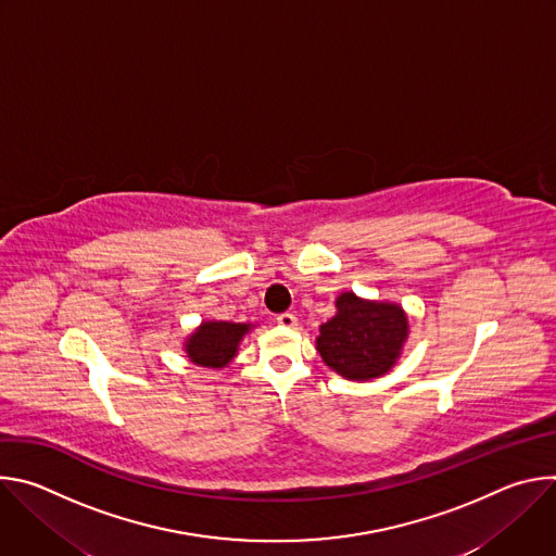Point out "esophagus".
<instances>
[{
	"label": "esophagus",
	"instance_id": "1",
	"mask_svg": "<svg viewBox=\"0 0 556 556\" xmlns=\"http://www.w3.org/2000/svg\"><path fill=\"white\" fill-rule=\"evenodd\" d=\"M277 324L283 328H294L296 326V316L292 312H283L277 316Z\"/></svg>",
	"mask_w": 556,
	"mask_h": 556
}]
</instances>
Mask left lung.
<instances>
[{
	"instance_id": "obj_1",
	"label": "left lung",
	"mask_w": 556,
	"mask_h": 556,
	"mask_svg": "<svg viewBox=\"0 0 556 556\" xmlns=\"http://www.w3.org/2000/svg\"><path fill=\"white\" fill-rule=\"evenodd\" d=\"M337 314L319 328L316 352L348 380L380 378L399 363L409 339V319L401 303L341 292Z\"/></svg>"
}]
</instances>
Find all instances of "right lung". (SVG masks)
Here are the masks:
<instances>
[{
	"label": "right lung",
	"mask_w": 556,
	"mask_h": 556,
	"mask_svg": "<svg viewBox=\"0 0 556 556\" xmlns=\"http://www.w3.org/2000/svg\"><path fill=\"white\" fill-rule=\"evenodd\" d=\"M253 324H232V321H202L182 343L187 358L193 365L222 369L226 367L240 350L244 337L253 330Z\"/></svg>",
	"instance_id": "1"
}]
</instances>
